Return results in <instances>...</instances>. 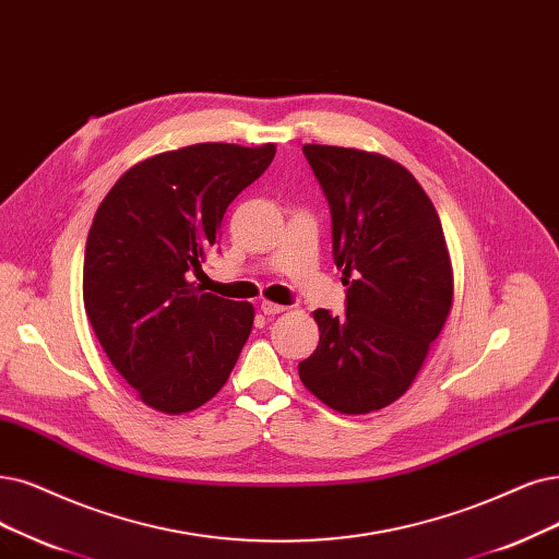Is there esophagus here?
<instances>
[{
	"label": "esophagus",
	"instance_id": "34e87169",
	"mask_svg": "<svg viewBox=\"0 0 559 559\" xmlns=\"http://www.w3.org/2000/svg\"><path fill=\"white\" fill-rule=\"evenodd\" d=\"M260 311H262L264 316H269V318H274V316H278V313L285 311V306L274 304V301H262V304H260Z\"/></svg>",
	"mask_w": 559,
	"mask_h": 559
}]
</instances>
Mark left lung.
Listing matches in <instances>:
<instances>
[{
  "label": "left lung",
  "mask_w": 559,
  "mask_h": 559,
  "mask_svg": "<svg viewBox=\"0 0 559 559\" xmlns=\"http://www.w3.org/2000/svg\"><path fill=\"white\" fill-rule=\"evenodd\" d=\"M332 210L345 316L313 313L320 343L304 386L343 415L401 399L447 322L453 272L440 216L419 181L382 154L304 144Z\"/></svg>",
  "instance_id": "left-lung-1"
}]
</instances>
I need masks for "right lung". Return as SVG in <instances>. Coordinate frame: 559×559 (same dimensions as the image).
Listing matches in <instances>:
<instances>
[{"label": "right lung", "mask_w": 559, "mask_h": 559, "mask_svg": "<svg viewBox=\"0 0 559 559\" xmlns=\"http://www.w3.org/2000/svg\"><path fill=\"white\" fill-rule=\"evenodd\" d=\"M274 154L272 142L163 152L135 163L98 204L82 272L85 311L119 376L165 415L214 399L251 334V304L200 293L189 274L202 272L227 204Z\"/></svg>", "instance_id": "add662e5"}]
</instances>
